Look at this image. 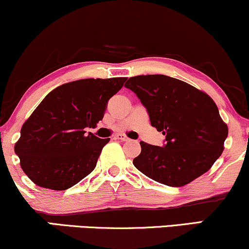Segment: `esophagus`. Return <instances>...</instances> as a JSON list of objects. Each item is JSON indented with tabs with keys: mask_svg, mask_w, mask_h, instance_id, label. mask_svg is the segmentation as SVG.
Returning a JSON list of instances; mask_svg holds the SVG:
<instances>
[{
	"mask_svg": "<svg viewBox=\"0 0 249 249\" xmlns=\"http://www.w3.org/2000/svg\"><path fill=\"white\" fill-rule=\"evenodd\" d=\"M115 138L116 139H118V140H121V142H128V138L126 137V136H124V134H122V133H118V134H116L115 136Z\"/></svg>",
	"mask_w": 249,
	"mask_h": 249,
	"instance_id": "esophagus-1",
	"label": "esophagus"
}]
</instances>
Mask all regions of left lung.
<instances>
[{
    "instance_id": "obj_1",
    "label": "left lung",
    "mask_w": 249,
    "mask_h": 249,
    "mask_svg": "<svg viewBox=\"0 0 249 249\" xmlns=\"http://www.w3.org/2000/svg\"><path fill=\"white\" fill-rule=\"evenodd\" d=\"M125 87L147 110L152 126L166 137L163 147L140 142L138 170L169 187H182L208 172L224 151L229 134L213 100L174 77H130Z\"/></svg>"
}]
</instances>
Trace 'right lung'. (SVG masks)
Wrapping results in <instances>:
<instances>
[{
	"instance_id": "1",
	"label": "right lung",
	"mask_w": 249,
	"mask_h": 249,
	"mask_svg": "<svg viewBox=\"0 0 249 249\" xmlns=\"http://www.w3.org/2000/svg\"><path fill=\"white\" fill-rule=\"evenodd\" d=\"M126 77L83 79L56 87L24 123L15 145L20 167L39 187L66 190L95 169L101 139L87 127L103 119L107 101Z\"/></svg>"
}]
</instances>
